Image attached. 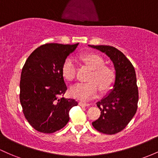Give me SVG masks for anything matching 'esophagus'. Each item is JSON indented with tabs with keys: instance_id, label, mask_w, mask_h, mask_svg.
<instances>
[{
	"instance_id": "esophagus-1",
	"label": "esophagus",
	"mask_w": 158,
	"mask_h": 158,
	"mask_svg": "<svg viewBox=\"0 0 158 158\" xmlns=\"http://www.w3.org/2000/svg\"><path fill=\"white\" fill-rule=\"evenodd\" d=\"M79 104L80 105V106H89L91 105V104H90V103H85V102H79Z\"/></svg>"
}]
</instances>
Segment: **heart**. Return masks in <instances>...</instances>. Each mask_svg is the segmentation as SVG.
I'll return each instance as SVG.
<instances>
[{
    "label": "heart",
    "instance_id": "obj_1",
    "mask_svg": "<svg viewBox=\"0 0 158 158\" xmlns=\"http://www.w3.org/2000/svg\"><path fill=\"white\" fill-rule=\"evenodd\" d=\"M81 60L92 69L88 78V82H79L70 88V95L73 98L87 100L92 98L98 91L106 93L113 87L115 82V73L111 67L105 66L103 58L95 54H83ZM62 75L67 81H73L76 77V68L74 60L69 57L61 67Z\"/></svg>",
    "mask_w": 158,
    "mask_h": 158
}]
</instances>
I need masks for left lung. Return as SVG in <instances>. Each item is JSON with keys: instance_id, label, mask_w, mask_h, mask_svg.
I'll list each match as a JSON object with an SVG mask.
<instances>
[{"instance_id": "obj_1", "label": "left lung", "mask_w": 158, "mask_h": 158, "mask_svg": "<svg viewBox=\"0 0 158 158\" xmlns=\"http://www.w3.org/2000/svg\"><path fill=\"white\" fill-rule=\"evenodd\" d=\"M89 46L105 53L112 61L115 70L113 88L97 103L101 112L92 125L100 133L115 134L126 127L137 110L139 91L136 72L125 55L113 46Z\"/></svg>"}]
</instances>
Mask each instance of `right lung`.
I'll use <instances>...</instances> for the list:
<instances>
[{"label":"right lung","mask_w":158,"mask_h":158,"mask_svg":"<svg viewBox=\"0 0 158 158\" xmlns=\"http://www.w3.org/2000/svg\"><path fill=\"white\" fill-rule=\"evenodd\" d=\"M78 45H42L31 54L23 66L20 103L25 118L39 132L52 133L63 128L70 120V109L78 105L74 99L59 98L67 89L62 65Z\"/></svg>","instance_id":"1"}]
</instances>
